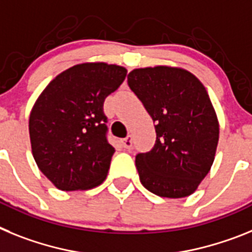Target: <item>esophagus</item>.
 Wrapping results in <instances>:
<instances>
[{
    "mask_svg": "<svg viewBox=\"0 0 252 252\" xmlns=\"http://www.w3.org/2000/svg\"><path fill=\"white\" fill-rule=\"evenodd\" d=\"M122 144H123V147L126 148V150H129V148L132 147V144H133L132 137H130V135H128L126 138H124L123 141H122Z\"/></svg>",
    "mask_w": 252,
    "mask_h": 252,
    "instance_id": "obj_1",
    "label": "esophagus"
}]
</instances>
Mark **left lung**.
I'll use <instances>...</instances> for the list:
<instances>
[{
  "label": "left lung",
  "mask_w": 252,
  "mask_h": 252,
  "mask_svg": "<svg viewBox=\"0 0 252 252\" xmlns=\"http://www.w3.org/2000/svg\"><path fill=\"white\" fill-rule=\"evenodd\" d=\"M128 85L156 123L151 151L135 156L142 185L163 198L195 191L213 165L220 124L203 84L187 69H133Z\"/></svg>",
  "instance_id": "left-lung-1"
}]
</instances>
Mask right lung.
<instances>
[{
  "instance_id": "add662e5",
  "label": "right lung",
  "mask_w": 252,
  "mask_h": 252,
  "mask_svg": "<svg viewBox=\"0 0 252 252\" xmlns=\"http://www.w3.org/2000/svg\"><path fill=\"white\" fill-rule=\"evenodd\" d=\"M126 76L117 64H76L50 81L35 101L29 118L32 156L58 189H93L106 179L115 150L106 137L104 101Z\"/></svg>"
}]
</instances>
